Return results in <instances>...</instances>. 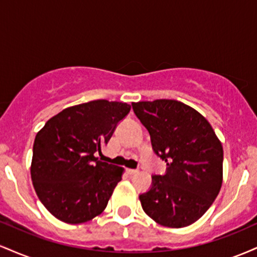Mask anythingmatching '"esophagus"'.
Returning <instances> with one entry per match:
<instances>
[{
	"label": "esophagus",
	"instance_id": "1",
	"mask_svg": "<svg viewBox=\"0 0 257 257\" xmlns=\"http://www.w3.org/2000/svg\"><path fill=\"white\" fill-rule=\"evenodd\" d=\"M125 172L128 173L129 175H134V174H137V173H138V169H129V168H128V169H126Z\"/></svg>",
	"mask_w": 257,
	"mask_h": 257
}]
</instances>
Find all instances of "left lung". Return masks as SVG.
Segmentation results:
<instances>
[{
  "label": "left lung",
  "mask_w": 257,
  "mask_h": 257,
  "mask_svg": "<svg viewBox=\"0 0 257 257\" xmlns=\"http://www.w3.org/2000/svg\"><path fill=\"white\" fill-rule=\"evenodd\" d=\"M151 137L152 149L167 162L163 175L139 199L144 211L162 226L192 225L210 208L222 185L223 150L198 111L176 100L133 102Z\"/></svg>",
  "instance_id": "left-lung-1"
}]
</instances>
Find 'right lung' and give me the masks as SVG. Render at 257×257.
<instances>
[{"label": "right lung", "instance_id": "add662e5", "mask_svg": "<svg viewBox=\"0 0 257 257\" xmlns=\"http://www.w3.org/2000/svg\"><path fill=\"white\" fill-rule=\"evenodd\" d=\"M131 111L125 102L94 100L52 117L37 133L31 179L47 210L66 223L87 222L105 210L123 168L95 157Z\"/></svg>", "mask_w": 257, "mask_h": 257}]
</instances>
